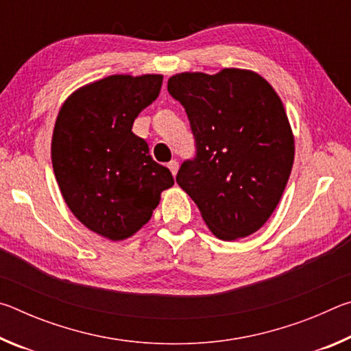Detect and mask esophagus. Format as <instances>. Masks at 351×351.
<instances>
[{
	"label": "esophagus",
	"instance_id": "obj_1",
	"mask_svg": "<svg viewBox=\"0 0 351 351\" xmlns=\"http://www.w3.org/2000/svg\"><path fill=\"white\" fill-rule=\"evenodd\" d=\"M167 167L170 169V171H171V175H176L178 173V169H180V164H178V161H170L169 164H167Z\"/></svg>",
	"mask_w": 351,
	"mask_h": 351
}]
</instances>
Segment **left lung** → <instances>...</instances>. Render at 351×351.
Wrapping results in <instances>:
<instances>
[{
    "label": "left lung",
    "instance_id": "obj_1",
    "mask_svg": "<svg viewBox=\"0 0 351 351\" xmlns=\"http://www.w3.org/2000/svg\"><path fill=\"white\" fill-rule=\"evenodd\" d=\"M167 90L186 110L197 144L176 182L217 239L257 232L294 162V134L278 94L260 74L239 68L175 74Z\"/></svg>",
    "mask_w": 351,
    "mask_h": 351
}]
</instances>
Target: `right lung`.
<instances>
[{
	"instance_id": "obj_1",
	"label": "right lung",
	"mask_w": 351,
	"mask_h": 351,
	"mask_svg": "<svg viewBox=\"0 0 351 351\" xmlns=\"http://www.w3.org/2000/svg\"><path fill=\"white\" fill-rule=\"evenodd\" d=\"M161 85V74L110 75L75 90L58 111L51 144L58 189L74 217L111 241L138 232L175 182L132 132Z\"/></svg>"
}]
</instances>
